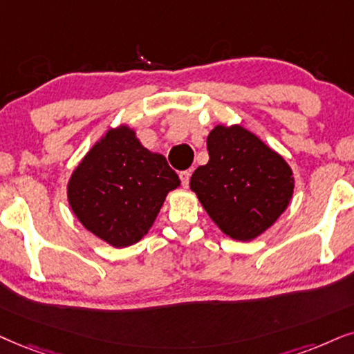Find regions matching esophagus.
<instances>
[{
    "label": "esophagus",
    "mask_w": 354,
    "mask_h": 354,
    "mask_svg": "<svg viewBox=\"0 0 354 354\" xmlns=\"http://www.w3.org/2000/svg\"><path fill=\"white\" fill-rule=\"evenodd\" d=\"M189 178H191V173L189 171H181L180 173V180H181L183 186H185V187L189 186Z\"/></svg>",
    "instance_id": "34e87169"
}]
</instances>
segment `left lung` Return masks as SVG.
Returning a JSON list of instances; mask_svg holds the SVG:
<instances>
[{
	"instance_id": "1",
	"label": "left lung",
	"mask_w": 354,
	"mask_h": 354,
	"mask_svg": "<svg viewBox=\"0 0 354 354\" xmlns=\"http://www.w3.org/2000/svg\"><path fill=\"white\" fill-rule=\"evenodd\" d=\"M207 150L209 162L189 181L205 212L232 240L265 234L292 199V168L240 124H217L207 136Z\"/></svg>"
}]
</instances>
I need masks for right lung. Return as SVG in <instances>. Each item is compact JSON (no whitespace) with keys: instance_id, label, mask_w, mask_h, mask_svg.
<instances>
[{"instance_id":"1","label":"right lung","mask_w":354,"mask_h":354,"mask_svg":"<svg viewBox=\"0 0 354 354\" xmlns=\"http://www.w3.org/2000/svg\"><path fill=\"white\" fill-rule=\"evenodd\" d=\"M181 186L162 153L150 151L129 124L111 127L86 151L66 183L80 223L114 248L149 234L168 192Z\"/></svg>"}]
</instances>
